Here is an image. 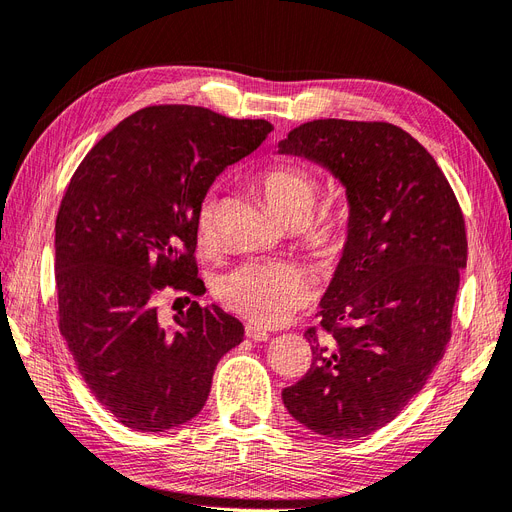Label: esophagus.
<instances>
[{
    "mask_svg": "<svg viewBox=\"0 0 512 512\" xmlns=\"http://www.w3.org/2000/svg\"><path fill=\"white\" fill-rule=\"evenodd\" d=\"M245 336H248L250 340H256V342H264V340H269L271 334L264 330V327H260V325L248 323V325H245Z\"/></svg>",
    "mask_w": 512,
    "mask_h": 512,
    "instance_id": "esophagus-1",
    "label": "esophagus"
}]
</instances>
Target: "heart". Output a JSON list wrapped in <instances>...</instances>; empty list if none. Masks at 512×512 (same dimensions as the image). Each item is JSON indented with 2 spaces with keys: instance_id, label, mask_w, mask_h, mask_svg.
<instances>
[{
  "instance_id": "1",
  "label": "heart",
  "mask_w": 512,
  "mask_h": 512,
  "mask_svg": "<svg viewBox=\"0 0 512 512\" xmlns=\"http://www.w3.org/2000/svg\"><path fill=\"white\" fill-rule=\"evenodd\" d=\"M260 185L271 208L285 220L292 214H311L317 197V178L300 166H277L262 174ZM214 201L206 199L195 216L201 241L214 235ZM342 227L332 222L323 239L336 243ZM311 279L300 267L281 260H250L216 279L214 292L229 311L260 325H275L290 317L311 296Z\"/></svg>"
}]
</instances>
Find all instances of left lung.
I'll return each mask as SVG.
<instances>
[{"label": "left lung", "mask_w": 512, "mask_h": 512, "mask_svg": "<svg viewBox=\"0 0 512 512\" xmlns=\"http://www.w3.org/2000/svg\"><path fill=\"white\" fill-rule=\"evenodd\" d=\"M279 153L321 163L351 208L317 313L325 336L304 332L311 370L281 397L317 435H372L422 391L452 338L468 248L460 203L433 155L386 121L315 119Z\"/></svg>", "instance_id": "obj_1"}]
</instances>
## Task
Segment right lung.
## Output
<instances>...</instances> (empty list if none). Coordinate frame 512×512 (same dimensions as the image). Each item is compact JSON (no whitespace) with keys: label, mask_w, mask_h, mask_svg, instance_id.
I'll list each match as a JSON object with an SVG mask.
<instances>
[{"label":"right lung","mask_w":512,"mask_h":512,"mask_svg":"<svg viewBox=\"0 0 512 512\" xmlns=\"http://www.w3.org/2000/svg\"><path fill=\"white\" fill-rule=\"evenodd\" d=\"M273 126L203 107L126 117L79 163L56 216L58 327L92 395L128 428L159 433L206 405L243 325L189 300L168 327L157 294L201 296L195 216L216 176Z\"/></svg>","instance_id":"1"}]
</instances>
